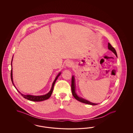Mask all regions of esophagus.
Segmentation results:
<instances>
[{
    "label": "esophagus",
    "mask_w": 133,
    "mask_h": 133,
    "mask_svg": "<svg viewBox=\"0 0 133 133\" xmlns=\"http://www.w3.org/2000/svg\"><path fill=\"white\" fill-rule=\"evenodd\" d=\"M65 65L66 67H67L68 68H70L72 67V66L73 65V63L71 61H67L66 63H65Z\"/></svg>",
    "instance_id": "34e87169"
}]
</instances>
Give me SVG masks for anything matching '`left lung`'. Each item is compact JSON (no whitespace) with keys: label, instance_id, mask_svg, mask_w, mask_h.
<instances>
[{"label":"left lung","instance_id":"obj_1","mask_svg":"<svg viewBox=\"0 0 133 133\" xmlns=\"http://www.w3.org/2000/svg\"><path fill=\"white\" fill-rule=\"evenodd\" d=\"M108 48L109 49V50L111 51L112 52H113L114 54H115V55L117 57V54L116 52V51L115 49L113 47H112V46L109 43H108ZM71 90H72V95L73 96V97L76 99L77 100L83 103H85L89 105H98V104H95L94 103L91 102L89 101L88 100L83 99L82 97H79L78 95L77 94L76 92V84H75V79L74 76H72V83H71Z\"/></svg>","mask_w":133,"mask_h":133}]
</instances>
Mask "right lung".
I'll return each mask as SVG.
<instances>
[{"label":"right lung","mask_w":133,"mask_h":133,"mask_svg":"<svg viewBox=\"0 0 133 133\" xmlns=\"http://www.w3.org/2000/svg\"><path fill=\"white\" fill-rule=\"evenodd\" d=\"M12 61H11V66H12ZM61 72H59L58 73V74L57 75V76L56 77L54 81H53V82L52 83V87H51V90H50V91L47 93L46 94L44 95H41V96H34V95H24V94H22V93H21L17 89V88L15 87V85H14V83H13V76H12V69L11 70V81L12 82L13 85H14V86L15 87V88L16 89V90H17V91L19 92L20 94H21V96L24 98L25 99H26L28 100H30V101H32L34 102H40L42 101H44L45 100H47L48 99H49L50 97L51 94L52 93V92H53V88H54V86L55 85V83L56 82V80H57L58 77L60 76L61 75Z\"/></svg>","instance_id":"obj_1"}]
</instances>
